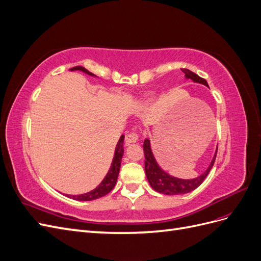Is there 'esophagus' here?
Here are the masks:
<instances>
[{"label": "esophagus", "mask_w": 261, "mask_h": 261, "mask_svg": "<svg viewBox=\"0 0 261 261\" xmlns=\"http://www.w3.org/2000/svg\"><path fill=\"white\" fill-rule=\"evenodd\" d=\"M125 141H126V144H127V145L136 143V141H137V135H136L135 133H128V134H126Z\"/></svg>", "instance_id": "34e87169"}]
</instances>
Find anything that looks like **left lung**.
I'll use <instances>...</instances> for the list:
<instances>
[{
    "label": "left lung",
    "mask_w": 261,
    "mask_h": 261,
    "mask_svg": "<svg viewBox=\"0 0 261 261\" xmlns=\"http://www.w3.org/2000/svg\"><path fill=\"white\" fill-rule=\"evenodd\" d=\"M181 72L185 74L186 78H191V80L194 81L195 83H199L209 87L206 80H203V78L193 73L192 70H189L187 68H181ZM143 147H144V154H145V171H146V175H147L149 184L155 192L164 194V195L187 194L189 192L194 191V189H196L198 186H200L202 181L204 180V178H206L207 175L209 174L213 164H215L217 152H218V149H217L215 158L212 159L209 168L206 170V172H203L200 176L193 179H181V178L171 176L167 172H164L159 165H158L153 156V153L151 151L149 139H145Z\"/></svg>",
    "instance_id": "left-lung-1"
}]
</instances>
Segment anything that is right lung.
Returning a JSON list of instances; mask_svg holds the SVG:
<instances>
[{
    "mask_svg": "<svg viewBox=\"0 0 261 261\" xmlns=\"http://www.w3.org/2000/svg\"><path fill=\"white\" fill-rule=\"evenodd\" d=\"M70 70H82V72H84L86 74L94 76L92 73L89 72V70H87L86 68H84L82 66L73 67V68H70ZM123 143H124V135H122L120 140H118V143H117L116 148H115V153H114V158H113V161H112V164H111V168H110L105 179L101 181V184L96 189H93V191H91L89 193L83 194V195H72V196H69V198L75 199V200L89 201V200L98 199V198H100V197H103V196H106L107 194H109L110 192L112 191V189L115 186V184H116L118 173H120L121 161H122V156H123V153H124Z\"/></svg>",
    "mask_w": 261,
    "mask_h": 261,
    "instance_id": "1",
    "label": "right lung"
}]
</instances>
